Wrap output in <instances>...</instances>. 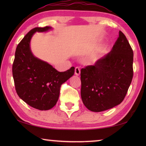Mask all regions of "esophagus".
Here are the masks:
<instances>
[{
    "label": "esophagus",
    "mask_w": 146,
    "mask_h": 146,
    "mask_svg": "<svg viewBox=\"0 0 146 146\" xmlns=\"http://www.w3.org/2000/svg\"><path fill=\"white\" fill-rule=\"evenodd\" d=\"M75 74L76 75H77V76L80 75V68H79L78 67H76L75 68Z\"/></svg>",
    "instance_id": "obj_1"
}]
</instances>
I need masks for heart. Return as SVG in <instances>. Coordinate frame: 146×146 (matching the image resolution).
Returning <instances> with one entry per match:
<instances>
[{"mask_svg": "<svg viewBox=\"0 0 146 146\" xmlns=\"http://www.w3.org/2000/svg\"><path fill=\"white\" fill-rule=\"evenodd\" d=\"M104 53V49H100L98 52L94 54L92 57H91V62H97V60H99V59L102 57Z\"/></svg>", "mask_w": 146, "mask_h": 146, "instance_id": "b5f03b06", "label": "heart"}]
</instances>
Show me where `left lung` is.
I'll use <instances>...</instances> for the list:
<instances>
[{
  "mask_svg": "<svg viewBox=\"0 0 146 146\" xmlns=\"http://www.w3.org/2000/svg\"><path fill=\"white\" fill-rule=\"evenodd\" d=\"M133 62V49L120 31L110 53L81 69V98L89 110L103 111L122 102L132 81Z\"/></svg>",
  "mask_w": 146,
  "mask_h": 146,
  "instance_id": "1",
  "label": "left lung"
}]
</instances>
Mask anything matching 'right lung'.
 I'll return each instance as SVG.
<instances>
[{
    "mask_svg": "<svg viewBox=\"0 0 146 146\" xmlns=\"http://www.w3.org/2000/svg\"><path fill=\"white\" fill-rule=\"evenodd\" d=\"M50 29L51 27L46 26L29 31L17 47L12 66L17 95L29 106L39 110H50L56 105L61 85L75 73L74 67L59 72L32 54L29 44L33 35Z\"/></svg>",
    "mask_w": 146,
    "mask_h": 146,
    "instance_id": "1",
    "label": "right lung"
}]
</instances>
